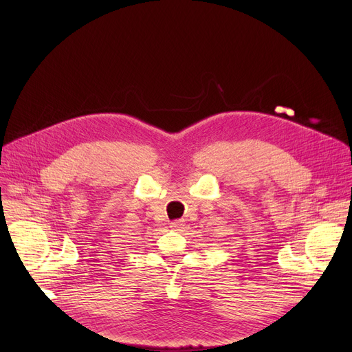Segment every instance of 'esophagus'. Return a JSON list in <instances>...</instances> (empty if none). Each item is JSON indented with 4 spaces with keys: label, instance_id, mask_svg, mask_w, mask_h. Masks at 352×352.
<instances>
[{
    "label": "esophagus",
    "instance_id": "1",
    "mask_svg": "<svg viewBox=\"0 0 352 352\" xmlns=\"http://www.w3.org/2000/svg\"><path fill=\"white\" fill-rule=\"evenodd\" d=\"M182 226H184L182 220H174L173 223H170V227L174 228V230H177V228H179V227H182Z\"/></svg>",
    "mask_w": 352,
    "mask_h": 352
}]
</instances>
